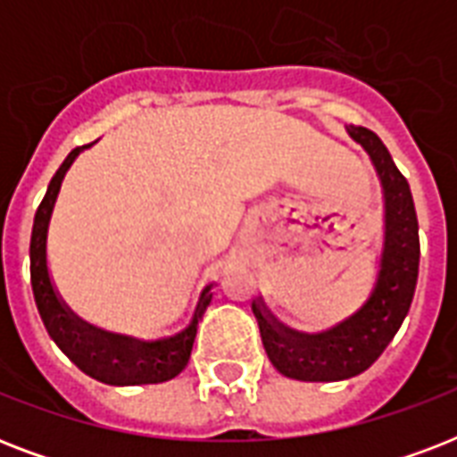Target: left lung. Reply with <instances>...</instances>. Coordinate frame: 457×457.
I'll use <instances>...</instances> for the list:
<instances>
[{
    "mask_svg": "<svg viewBox=\"0 0 457 457\" xmlns=\"http://www.w3.org/2000/svg\"><path fill=\"white\" fill-rule=\"evenodd\" d=\"M346 132L375 165L384 196L382 256L368 301L353 315L315 334L279 322L263 296L251 303L270 362L278 372L301 382H341L365 372L403 325L418 285L420 237L411 185L375 132L355 125H348Z\"/></svg>",
    "mask_w": 457,
    "mask_h": 457,
    "instance_id": "obj_1",
    "label": "left lung"
}]
</instances>
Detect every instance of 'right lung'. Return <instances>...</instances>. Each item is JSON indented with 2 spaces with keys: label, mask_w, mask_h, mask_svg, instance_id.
I'll return each instance as SVG.
<instances>
[{
  "label": "right lung",
  "mask_w": 457,
  "mask_h": 457,
  "mask_svg": "<svg viewBox=\"0 0 457 457\" xmlns=\"http://www.w3.org/2000/svg\"><path fill=\"white\" fill-rule=\"evenodd\" d=\"M95 145V142H92ZM92 145L78 146L68 154L66 161L61 163L56 175L52 178L42 204H39L35 222H32L30 237V285L37 303L39 318L45 322L46 332L54 344L96 382L111 384V386H137V384H161L178 377L192 355L194 337L199 320L204 318L208 303L213 299L211 287L201 289L194 315L189 325L182 332L163 337V339H135L125 334L106 332L99 327L89 325L78 318L66 301L61 299L56 287L49 275L46 265V235H49V220H52L54 204L61 192V182L66 178L68 168Z\"/></svg>",
  "instance_id": "add662e5"
}]
</instances>
